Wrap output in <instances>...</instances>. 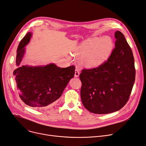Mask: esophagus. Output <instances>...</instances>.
Instances as JSON below:
<instances>
[{
	"instance_id": "obj_1",
	"label": "esophagus",
	"mask_w": 146,
	"mask_h": 146,
	"mask_svg": "<svg viewBox=\"0 0 146 146\" xmlns=\"http://www.w3.org/2000/svg\"><path fill=\"white\" fill-rule=\"evenodd\" d=\"M79 74H80V72H79V69L76 67V69H75V74H74V76L76 78L78 77V76H79Z\"/></svg>"
}]
</instances>
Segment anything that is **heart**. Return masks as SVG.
Instances as JSON below:
<instances>
[{
  "label": "heart",
  "mask_w": 146,
  "mask_h": 146,
  "mask_svg": "<svg viewBox=\"0 0 146 146\" xmlns=\"http://www.w3.org/2000/svg\"><path fill=\"white\" fill-rule=\"evenodd\" d=\"M113 45V41L109 36H105L101 39L94 38L83 43L79 48L77 54L85 55L82 58L84 66L88 67H96L108 57Z\"/></svg>",
  "instance_id": "heart-1"
}]
</instances>
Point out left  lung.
<instances>
[{
  "label": "left lung",
  "instance_id": "1",
  "mask_svg": "<svg viewBox=\"0 0 146 146\" xmlns=\"http://www.w3.org/2000/svg\"><path fill=\"white\" fill-rule=\"evenodd\" d=\"M115 48L108 59L98 67L83 68L81 100L89 112L106 114L117 111L128 102L135 78L131 47L120 31L115 33Z\"/></svg>",
  "mask_w": 146,
  "mask_h": 146
}]
</instances>
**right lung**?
<instances>
[{
  "instance_id": "obj_1",
  "label": "right lung",
  "mask_w": 146,
  "mask_h": 146,
  "mask_svg": "<svg viewBox=\"0 0 146 146\" xmlns=\"http://www.w3.org/2000/svg\"><path fill=\"white\" fill-rule=\"evenodd\" d=\"M31 34L28 33L21 41L17 50L13 71L19 97L26 105L35 109H44L51 105L62 95L69 80L74 77V66L61 68L54 64L44 67H19L25 52V46Z\"/></svg>"
}]
</instances>
